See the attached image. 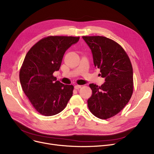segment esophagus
I'll return each mask as SVG.
<instances>
[{"mask_svg":"<svg viewBox=\"0 0 154 154\" xmlns=\"http://www.w3.org/2000/svg\"><path fill=\"white\" fill-rule=\"evenodd\" d=\"M81 85H75V86H74V88L75 89H80V88H81Z\"/></svg>","mask_w":154,"mask_h":154,"instance_id":"obj_1","label":"esophagus"}]
</instances>
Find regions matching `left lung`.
I'll use <instances>...</instances> for the list:
<instances>
[{
    "label": "left lung",
    "mask_w": 154,
    "mask_h": 154,
    "mask_svg": "<svg viewBox=\"0 0 154 154\" xmlns=\"http://www.w3.org/2000/svg\"><path fill=\"white\" fill-rule=\"evenodd\" d=\"M91 50L94 64L100 69L105 82L99 87L89 85L92 91L88 108L95 116L108 119L117 115L128 103L133 89V68L123 48L104 36H82Z\"/></svg>",
    "instance_id": "8db88e82"
}]
</instances>
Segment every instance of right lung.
<instances>
[{
  "label": "right lung",
  "instance_id": "add662e5",
  "mask_svg": "<svg viewBox=\"0 0 154 154\" xmlns=\"http://www.w3.org/2000/svg\"><path fill=\"white\" fill-rule=\"evenodd\" d=\"M79 37L48 36L36 43L26 54L19 72L23 90L34 108L46 116L63 111L73 94V86L53 75L60 67L65 51Z\"/></svg>",
  "mask_w": 154,
  "mask_h": 154
}]
</instances>
